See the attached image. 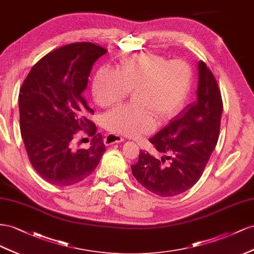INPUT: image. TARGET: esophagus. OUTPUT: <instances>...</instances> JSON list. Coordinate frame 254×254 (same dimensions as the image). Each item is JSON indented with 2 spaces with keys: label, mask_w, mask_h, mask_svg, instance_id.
Returning <instances> with one entry per match:
<instances>
[{
  "label": "esophagus",
  "mask_w": 254,
  "mask_h": 254,
  "mask_svg": "<svg viewBox=\"0 0 254 254\" xmlns=\"http://www.w3.org/2000/svg\"><path fill=\"white\" fill-rule=\"evenodd\" d=\"M123 140H125V138H123L122 136L114 134V133H108L104 138V142H105V144H107V146L108 144H113L116 142H121Z\"/></svg>",
  "instance_id": "1"
}]
</instances>
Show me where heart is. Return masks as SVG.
<instances>
[{
	"label": "heart",
	"instance_id": "b5f03b06",
	"mask_svg": "<svg viewBox=\"0 0 254 254\" xmlns=\"http://www.w3.org/2000/svg\"><path fill=\"white\" fill-rule=\"evenodd\" d=\"M191 82V68L185 61L141 53L123 60L119 72L101 68L93 78L92 95L106 107L134 92L135 103L116 107L103 118L108 131L134 137L153 131L157 118L165 122L176 117L187 102Z\"/></svg>",
	"mask_w": 254,
	"mask_h": 254
}]
</instances>
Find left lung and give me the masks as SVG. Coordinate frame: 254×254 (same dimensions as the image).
Segmentation results:
<instances>
[{"mask_svg":"<svg viewBox=\"0 0 254 254\" xmlns=\"http://www.w3.org/2000/svg\"><path fill=\"white\" fill-rule=\"evenodd\" d=\"M198 70L197 100L149 139L165 156L157 159L141 150L138 162L131 166L138 183L161 197H173L197 183L218 141L220 89L204 62H199Z\"/></svg>","mask_w":254,"mask_h":254,"instance_id":"8db88e82","label":"left lung"}]
</instances>
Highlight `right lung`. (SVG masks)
I'll use <instances>...</instances> for the list:
<instances>
[{"label": "right lung", "instance_id": "right-lung-1", "mask_svg": "<svg viewBox=\"0 0 254 254\" xmlns=\"http://www.w3.org/2000/svg\"><path fill=\"white\" fill-rule=\"evenodd\" d=\"M106 52L91 42L61 47L36 63L21 86V135L33 168L48 183L82 182L106 151L102 135L88 119L93 110L83 96L92 64ZM82 130L93 137L88 149L73 147Z\"/></svg>", "mask_w": 254, "mask_h": 254}]
</instances>
